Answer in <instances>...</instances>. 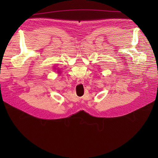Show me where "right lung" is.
Wrapping results in <instances>:
<instances>
[{
	"instance_id": "add662e5",
	"label": "right lung",
	"mask_w": 158,
	"mask_h": 158,
	"mask_svg": "<svg viewBox=\"0 0 158 158\" xmlns=\"http://www.w3.org/2000/svg\"><path fill=\"white\" fill-rule=\"evenodd\" d=\"M58 71H59V70H58ZM58 73H60V72H58Z\"/></svg>"
}]
</instances>
